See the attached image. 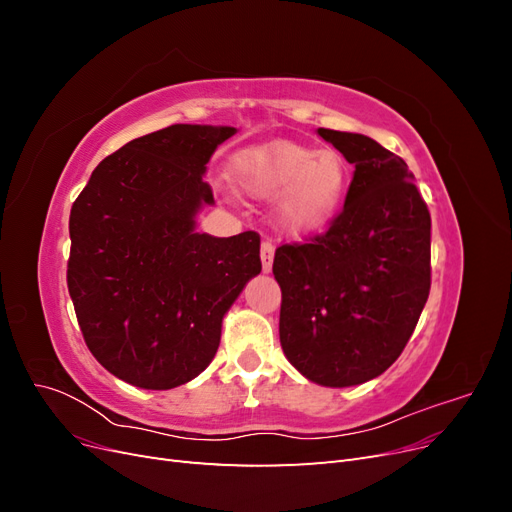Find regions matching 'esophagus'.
<instances>
[{
    "label": "esophagus",
    "mask_w": 512,
    "mask_h": 512,
    "mask_svg": "<svg viewBox=\"0 0 512 512\" xmlns=\"http://www.w3.org/2000/svg\"><path fill=\"white\" fill-rule=\"evenodd\" d=\"M273 256H275V245L265 239L260 245V260H262V271L269 273L273 269Z\"/></svg>",
    "instance_id": "esophagus-1"
}]
</instances>
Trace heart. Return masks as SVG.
<instances>
[{"instance_id": "heart-1", "label": "heart", "mask_w": 512, "mask_h": 512, "mask_svg": "<svg viewBox=\"0 0 512 512\" xmlns=\"http://www.w3.org/2000/svg\"><path fill=\"white\" fill-rule=\"evenodd\" d=\"M237 175L247 192L282 194L277 218L290 235H307L329 224L348 188V168L337 151L292 143L243 153L237 160Z\"/></svg>"}]
</instances>
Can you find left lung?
I'll list each match as a JSON object with an SVG mask.
<instances>
[{
	"label": "left lung",
	"instance_id": "left-lung-1",
	"mask_svg": "<svg viewBox=\"0 0 512 512\" xmlns=\"http://www.w3.org/2000/svg\"><path fill=\"white\" fill-rule=\"evenodd\" d=\"M354 177L344 209L309 243L280 245L286 359L322 386L380 376L404 352L431 288V218L408 164L374 138L318 128Z\"/></svg>",
	"mask_w": 512,
	"mask_h": 512
}]
</instances>
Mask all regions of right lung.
<instances>
[{
  "instance_id": "right-lung-1",
  "label": "right lung",
  "mask_w": 512,
  "mask_h": 512,
  "mask_svg": "<svg viewBox=\"0 0 512 512\" xmlns=\"http://www.w3.org/2000/svg\"><path fill=\"white\" fill-rule=\"evenodd\" d=\"M237 130L175 123L104 158L70 211L68 290L85 344L119 380L151 391L196 378L222 318L258 275L260 237L196 232L203 181Z\"/></svg>"
}]
</instances>
